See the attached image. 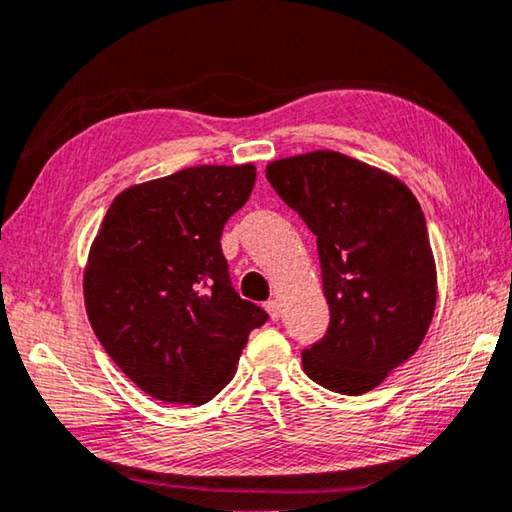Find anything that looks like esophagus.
I'll list each match as a JSON object with an SVG mask.
<instances>
[{
	"label": "esophagus",
	"instance_id": "obj_1",
	"mask_svg": "<svg viewBox=\"0 0 512 512\" xmlns=\"http://www.w3.org/2000/svg\"><path fill=\"white\" fill-rule=\"evenodd\" d=\"M265 311L270 313L272 320H279V317H281V304H279V301H276V299L265 301Z\"/></svg>",
	"mask_w": 512,
	"mask_h": 512
}]
</instances>
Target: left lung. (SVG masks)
<instances>
[{
    "instance_id": "obj_1",
    "label": "left lung",
    "mask_w": 512,
    "mask_h": 512,
    "mask_svg": "<svg viewBox=\"0 0 512 512\" xmlns=\"http://www.w3.org/2000/svg\"><path fill=\"white\" fill-rule=\"evenodd\" d=\"M265 177L317 236L331 322L301 354L326 390L363 395L415 354L438 274L420 201L395 174L331 149L267 163Z\"/></svg>"
}]
</instances>
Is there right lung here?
<instances>
[{"label":"right lung","mask_w":512,"mask_h":512,"mask_svg":"<svg viewBox=\"0 0 512 512\" xmlns=\"http://www.w3.org/2000/svg\"><path fill=\"white\" fill-rule=\"evenodd\" d=\"M254 183V163L195 165L136 183L113 199L92 240L83 270L90 326L149 397L206 404L267 320L233 290L220 245Z\"/></svg>","instance_id":"right-lung-1"}]
</instances>
